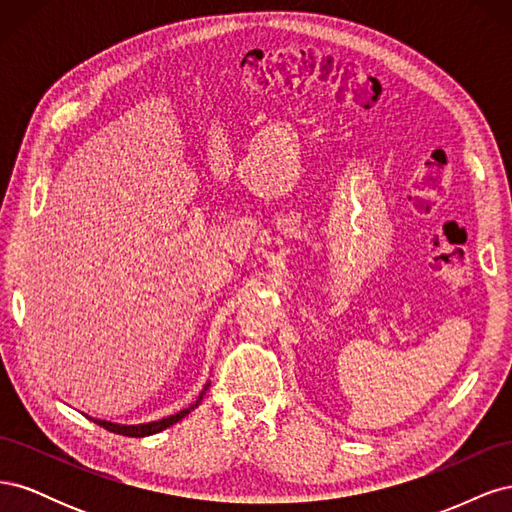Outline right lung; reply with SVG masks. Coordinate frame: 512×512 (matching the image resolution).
Here are the masks:
<instances>
[{
    "mask_svg": "<svg viewBox=\"0 0 512 512\" xmlns=\"http://www.w3.org/2000/svg\"><path fill=\"white\" fill-rule=\"evenodd\" d=\"M205 391H207V386H205ZM205 391H203V393H205ZM200 399H203V395L198 397V401H196L194 406L185 408V410H181V412H177V414H173V416H168V418H162V421H156V423H145V425H117V423H108V421H98V418H91V421L98 423L100 427H104V429H108V431L119 433V436L145 438V436H151V433H158V431H162V429H166V427H170V425H175L177 421H181V418H183L185 414H190V412L200 404Z\"/></svg>",
    "mask_w": 512,
    "mask_h": 512,
    "instance_id": "obj_1",
    "label": "right lung"
}]
</instances>
